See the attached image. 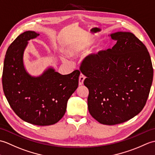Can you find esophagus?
Wrapping results in <instances>:
<instances>
[{
	"label": "esophagus",
	"mask_w": 155,
	"mask_h": 155,
	"mask_svg": "<svg viewBox=\"0 0 155 155\" xmlns=\"http://www.w3.org/2000/svg\"><path fill=\"white\" fill-rule=\"evenodd\" d=\"M85 78V75H83L82 74H81L80 75V77H79V85H83Z\"/></svg>",
	"instance_id": "34e87169"
}]
</instances>
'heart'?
<instances>
[{
	"instance_id": "b5f03b06",
	"label": "heart",
	"mask_w": 155,
	"mask_h": 155,
	"mask_svg": "<svg viewBox=\"0 0 155 155\" xmlns=\"http://www.w3.org/2000/svg\"><path fill=\"white\" fill-rule=\"evenodd\" d=\"M97 39H78L71 42L65 49L66 53L70 56H76L86 51L96 42ZM107 44L105 42H100L90 51V56L94 60H97L107 50Z\"/></svg>"
}]
</instances>
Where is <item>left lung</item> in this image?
I'll use <instances>...</instances> for the list:
<instances>
[{
  "label": "left lung",
  "mask_w": 155,
  "mask_h": 155,
  "mask_svg": "<svg viewBox=\"0 0 155 155\" xmlns=\"http://www.w3.org/2000/svg\"><path fill=\"white\" fill-rule=\"evenodd\" d=\"M117 41L97 60L80 66L87 78L88 110L101 124L113 125L138 115L145 107L153 79L150 56L141 41L129 32L110 34Z\"/></svg>",
  "instance_id": "1"
}]
</instances>
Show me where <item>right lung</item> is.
I'll return each mask as SVG.
<instances>
[{"label":"right lung","instance_id":"1","mask_svg":"<svg viewBox=\"0 0 155 155\" xmlns=\"http://www.w3.org/2000/svg\"><path fill=\"white\" fill-rule=\"evenodd\" d=\"M39 34L26 31L16 38L6 51L2 72V87L10 106L23 121L46 126L63 117L67 103L78 87L80 72L61 75L50 68L38 77L27 73L23 64L28 41Z\"/></svg>","mask_w":155,"mask_h":155}]
</instances>
